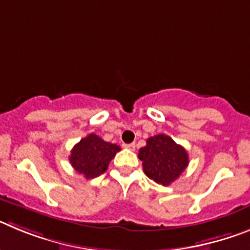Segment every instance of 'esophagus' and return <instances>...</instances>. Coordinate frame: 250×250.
Instances as JSON below:
<instances>
[{"label": "esophagus", "mask_w": 250, "mask_h": 250, "mask_svg": "<svg viewBox=\"0 0 250 250\" xmlns=\"http://www.w3.org/2000/svg\"><path fill=\"white\" fill-rule=\"evenodd\" d=\"M125 147L129 150H135V144H134V143H131V144H126L125 145Z\"/></svg>", "instance_id": "esophagus-1"}]
</instances>
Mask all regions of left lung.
Segmentation results:
<instances>
[{"mask_svg":"<svg viewBox=\"0 0 250 250\" xmlns=\"http://www.w3.org/2000/svg\"><path fill=\"white\" fill-rule=\"evenodd\" d=\"M139 159L146 176L164 187L176 180L189 164L187 150L165 134L147 139L139 150Z\"/></svg>","mask_w":250,"mask_h":250,"instance_id":"8db88e82","label":"left lung"}]
</instances>
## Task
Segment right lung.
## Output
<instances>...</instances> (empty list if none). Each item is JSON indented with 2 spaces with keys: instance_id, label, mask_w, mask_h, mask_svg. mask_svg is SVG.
Returning <instances> with one entry per match:
<instances>
[{
  "instance_id": "right-lung-1",
  "label": "right lung",
  "mask_w": 250,
  "mask_h": 250,
  "mask_svg": "<svg viewBox=\"0 0 250 250\" xmlns=\"http://www.w3.org/2000/svg\"><path fill=\"white\" fill-rule=\"evenodd\" d=\"M118 151H120L119 145L104 141L96 134H90L72 147L68 159L77 173L86 179H92L105 173Z\"/></svg>"
}]
</instances>
